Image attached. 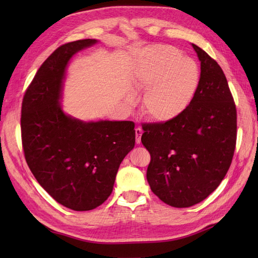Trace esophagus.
I'll return each instance as SVG.
<instances>
[{"instance_id":"esophagus-1","label":"esophagus","mask_w":258,"mask_h":258,"mask_svg":"<svg viewBox=\"0 0 258 258\" xmlns=\"http://www.w3.org/2000/svg\"><path fill=\"white\" fill-rule=\"evenodd\" d=\"M142 134H143L142 128H140V127L136 128V142H137V144L141 143V136H142Z\"/></svg>"}]
</instances>
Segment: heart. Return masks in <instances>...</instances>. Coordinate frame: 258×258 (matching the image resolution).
I'll list each match as a JSON object with an SVG mask.
<instances>
[{
	"label": "heart",
	"instance_id": "heart-1",
	"mask_svg": "<svg viewBox=\"0 0 258 258\" xmlns=\"http://www.w3.org/2000/svg\"><path fill=\"white\" fill-rule=\"evenodd\" d=\"M135 76L139 87L146 89L144 113L163 122L176 119L188 110L201 84L197 62L166 44L150 46L138 54ZM128 101L132 102L134 96Z\"/></svg>",
	"mask_w": 258,
	"mask_h": 258
}]
</instances>
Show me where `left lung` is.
<instances>
[{"instance_id": "left-lung-1", "label": "left lung", "mask_w": 258, "mask_h": 258, "mask_svg": "<svg viewBox=\"0 0 258 258\" xmlns=\"http://www.w3.org/2000/svg\"><path fill=\"white\" fill-rule=\"evenodd\" d=\"M201 84L176 119L142 126L150 152L146 178L165 204L188 208L213 192L231 165L237 141V110L222 68L197 45Z\"/></svg>"}]
</instances>
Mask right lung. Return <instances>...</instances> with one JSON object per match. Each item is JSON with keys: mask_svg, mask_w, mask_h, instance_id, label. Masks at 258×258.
Segmentation results:
<instances>
[{"mask_svg": "<svg viewBox=\"0 0 258 258\" xmlns=\"http://www.w3.org/2000/svg\"><path fill=\"white\" fill-rule=\"evenodd\" d=\"M96 43L87 38L58 47L37 70L21 105V141L31 172L54 200L74 211L103 204L136 143L134 121L84 122L61 110L69 60Z\"/></svg>", "mask_w": 258, "mask_h": 258, "instance_id": "right-lung-1", "label": "right lung"}]
</instances>
